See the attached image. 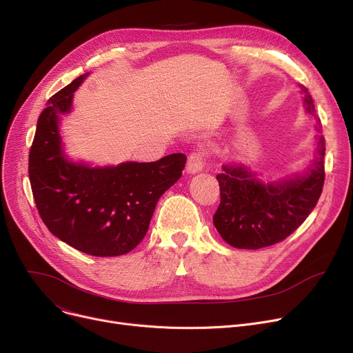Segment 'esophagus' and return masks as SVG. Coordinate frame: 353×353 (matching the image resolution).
<instances>
[{"instance_id":"obj_1","label":"esophagus","mask_w":353,"mask_h":353,"mask_svg":"<svg viewBox=\"0 0 353 353\" xmlns=\"http://www.w3.org/2000/svg\"><path fill=\"white\" fill-rule=\"evenodd\" d=\"M202 168H203V154L202 152H193L188 160L186 172L189 174H196L199 172H202Z\"/></svg>"}]
</instances>
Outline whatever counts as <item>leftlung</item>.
I'll list each match as a JSON object with an SVG mask.
<instances>
[{"mask_svg":"<svg viewBox=\"0 0 353 353\" xmlns=\"http://www.w3.org/2000/svg\"><path fill=\"white\" fill-rule=\"evenodd\" d=\"M304 110L316 117L307 88L300 85ZM316 148L300 173L263 181L247 164L226 163L216 176L221 203L213 225L226 243L239 250H259L285 239L314 209L325 183V137L316 121Z\"/></svg>","mask_w":353,"mask_h":353,"instance_id":"1","label":"left lung"}]
</instances>
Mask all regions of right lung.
I'll return each instance as SVG.
<instances>
[{
    "label": "right lung",
    "mask_w": 353,
    "mask_h": 353,
    "mask_svg": "<svg viewBox=\"0 0 353 353\" xmlns=\"http://www.w3.org/2000/svg\"><path fill=\"white\" fill-rule=\"evenodd\" d=\"M88 76L59 90L40 114L28 177L40 218L54 236L88 255H124L145 236L159 199L181 177L186 156L117 165L70 160L60 124Z\"/></svg>",
    "instance_id": "add662e5"
}]
</instances>
